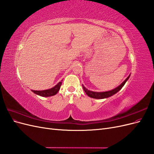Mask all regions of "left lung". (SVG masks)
I'll return each instance as SVG.
<instances>
[{
  "label": "left lung",
  "instance_id": "8db88e82",
  "mask_svg": "<svg viewBox=\"0 0 154 154\" xmlns=\"http://www.w3.org/2000/svg\"><path fill=\"white\" fill-rule=\"evenodd\" d=\"M130 76V75L125 79V80L124 82H123L121 84L117 87H116L115 88L112 90H110L109 91H105V92H94V91H92L90 90H88L87 88L85 87V86L82 85L83 90H84L85 92L86 93V94L92 98H94V99H105V98H107V97H110L112 96H113L114 94H116L118 91H119L121 89H122V87L124 86V85L125 84V83L128 81V80L129 79Z\"/></svg>",
  "mask_w": 154,
  "mask_h": 154
}]
</instances>
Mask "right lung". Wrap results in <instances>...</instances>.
Returning <instances> with one entry per match:
<instances>
[{
	"label": "right lung",
	"mask_w": 154,
	"mask_h": 154,
	"mask_svg": "<svg viewBox=\"0 0 154 154\" xmlns=\"http://www.w3.org/2000/svg\"><path fill=\"white\" fill-rule=\"evenodd\" d=\"M62 80L58 82L57 85L52 87L51 88H49V89L47 90H44V91H34V90H31L32 92H34L35 94L36 95H38L42 97H49V96H52L55 94H57V92L59 91L60 87L62 85Z\"/></svg>",
	"instance_id": "add662e5"
}]
</instances>
